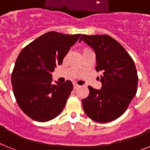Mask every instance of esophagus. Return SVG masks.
<instances>
[{
	"label": "esophagus",
	"mask_w": 150,
	"mask_h": 150,
	"mask_svg": "<svg viewBox=\"0 0 150 150\" xmlns=\"http://www.w3.org/2000/svg\"><path fill=\"white\" fill-rule=\"evenodd\" d=\"M79 87H80V86H79V85H78L77 83H74V89L79 88Z\"/></svg>",
	"instance_id": "34e87169"
}]
</instances>
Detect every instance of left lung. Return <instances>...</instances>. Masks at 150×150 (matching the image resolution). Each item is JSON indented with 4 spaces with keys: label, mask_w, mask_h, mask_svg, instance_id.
I'll use <instances>...</instances> for the list:
<instances>
[{
    "label": "left lung",
    "mask_w": 150,
    "mask_h": 150,
    "mask_svg": "<svg viewBox=\"0 0 150 150\" xmlns=\"http://www.w3.org/2000/svg\"><path fill=\"white\" fill-rule=\"evenodd\" d=\"M83 40L96 55V71L100 72L101 89L88 86L89 95L83 99L86 114L98 122L113 121L126 111L137 93V76L134 62L119 42L109 35L83 34Z\"/></svg>",
    "instance_id": "1"
}]
</instances>
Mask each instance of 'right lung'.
<instances>
[{"mask_svg":"<svg viewBox=\"0 0 150 150\" xmlns=\"http://www.w3.org/2000/svg\"><path fill=\"white\" fill-rule=\"evenodd\" d=\"M81 34L50 31L26 46L18 55L11 76L13 94L28 116L47 122L60 114L72 91L70 80L52 83L51 73L62 64Z\"/></svg>","mask_w":150,"mask_h":150,"instance_id":"right-lung-1","label":"right lung"}]
</instances>
